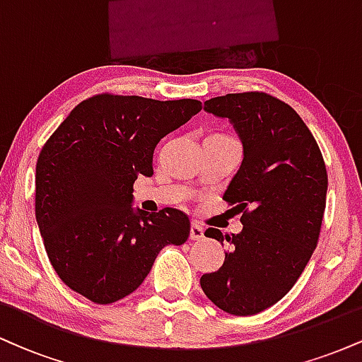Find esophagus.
Wrapping results in <instances>:
<instances>
[{
  "label": "esophagus",
  "instance_id": "34e87169",
  "mask_svg": "<svg viewBox=\"0 0 362 362\" xmlns=\"http://www.w3.org/2000/svg\"><path fill=\"white\" fill-rule=\"evenodd\" d=\"M190 238L192 240H202L204 238V228L199 223L190 224Z\"/></svg>",
  "mask_w": 362,
  "mask_h": 362
}]
</instances>
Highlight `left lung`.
I'll list each match as a JSON object with an SVG mask.
<instances>
[{
	"label": "left lung",
	"instance_id": "1",
	"mask_svg": "<svg viewBox=\"0 0 362 362\" xmlns=\"http://www.w3.org/2000/svg\"><path fill=\"white\" fill-rule=\"evenodd\" d=\"M204 110L231 120L243 161L223 199L242 211L238 235L207 228L230 252L201 288L218 308L248 317L276 305L300 279L317 248L327 202V168L317 141L288 103L264 93H228Z\"/></svg>",
	"mask_w": 362,
	"mask_h": 362
}]
</instances>
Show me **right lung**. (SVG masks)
<instances>
[{
	"mask_svg": "<svg viewBox=\"0 0 362 362\" xmlns=\"http://www.w3.org/2000/svg\"><path fill=\"white\" fill-rule=\"evenodd\" d=\"M192 98L98 93L78 103L40 149L35 218L49 262L69 289L97 305L136 291L165 245H182L190 219L165 207L134 213V182L153 175L161 138L201 112Z\"/></svg>",
	"mask_w": 362,
	"mask_h": 362,
	"instance_id": "add662e5",
	"label": "right lung"
}]
</instances>
